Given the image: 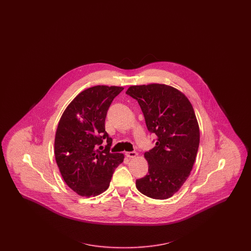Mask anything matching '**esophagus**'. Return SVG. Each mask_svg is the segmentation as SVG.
I'll use <instances>...</instances> for the list:
<instances>
[{
	"label": "esophagus",
	"instance_id": "obj_1",
	"mask_svg": "<svg viewBox=\"0 0 251 251\" xmlns=\"http://www.w3.org/2000/svg\"><path fill=\"white\" fill-rule=\"evenodd\" d=\"M125 155L127 156L128 158H134L135 156L137 155L136 151H127L125 152Z\"/></svg>",
	"mask_w": 251,
	"mask_h": 251
}]
</instances>
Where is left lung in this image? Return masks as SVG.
Masks as SVG:
<instances>
[{
	"label": "left lung",
	"instance_id": "1",
	"mask_svg": "<svg viewBox=\"0 0 251 251\" xmlns=\"http://www.w3.org/2000/svg\"><path fill=\"white\" fill-rule=\"evenodd\" d=\"M137 100L155 147L145 152L149 173L136 188L155 200H167L187 179L200 145V128L188 99L166 84L133 85L126 91Z\"/></svg>",
	"mask_w": 251,
	"mask_h": 251
}]
</instances>
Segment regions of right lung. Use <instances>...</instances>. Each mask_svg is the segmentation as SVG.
<instances>
[{
  "label": "right lung",
  "mask_w": 251,
  "mask_h": 251,
  "mask_svg": "<svg viewBox=\"0 0 251 251\" xmlns=\"http://www.w3.org/2000/svg\"><path fill=\"white\" fill-rule=\"evenodd\" d=\"M120 86L96 85L77 96L60 119L54 154L60 173L70 188L82 197L98 196L110 184L122 153H112L105 119ZM105 142L103 148L102 144Z\"/></svg>",
  "instance_id": "add662e5"
}]
</instances>
